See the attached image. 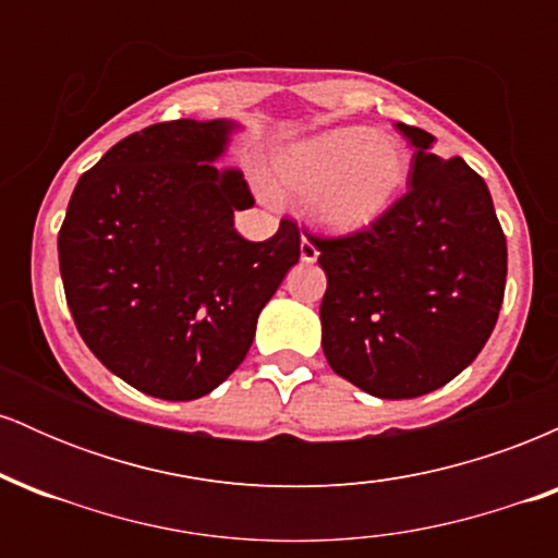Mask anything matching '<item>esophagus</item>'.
Listing matches in <instances>:
<instances>
[{
    "mask_svg": "<svg viewBox=\"0 0 558 558\" xmlns=\"http://www.w3.org/2000/svg\"><path fill=\"white\" fill-rule=\"evenodd\" d=\"M299 252H301V262H306V265H312V262H317V257H319L317 246L310 239H306V235H304V239H301Z\"/></svg>",
    "mask_w": 558,
    "mask_h": 558,
    "instance_id": "34e87169",
    "label": "esophagus"
}]
</instances>
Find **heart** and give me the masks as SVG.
Segmentation results:
<instances>
[{"label": "heart", "mask_w": 558, "mask_h": 558, "mask_svg": "<svg viewBox=\"0 0 558 558\" xmlns=\"http://www.w3.org/2000/svg\"><path fill=\"white\" fill-rule=\"evenodd\" d=\"M409 155L399 141L364 125L332 128L288 146L272 159L278 194L310 198V215L328 233L375 226L401 194Z\"/></svg>", "instance_id": "obj_1"}]
</instances>
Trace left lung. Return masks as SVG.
I'll list each match as a JSON object with an SVG mask.
<instances>
[{"label": "left lung", "instance_id": "8db88e82", "mask_svg": "<svg viewBox=\"0 0 558 558\" xmlns=\"http://www.w3.org/2000/svg\"><path fill=\"white\" fill-rule=\"evenodd\" d=\"M396 128L414 146L407 194L367 230L310 241L328 275L332 373L377 399H417L470 367L496 328L506 239L483 178L433 155L427 131Z\"/></svg>", "mask_w": 558, "mask_h": 558}]
</instances>
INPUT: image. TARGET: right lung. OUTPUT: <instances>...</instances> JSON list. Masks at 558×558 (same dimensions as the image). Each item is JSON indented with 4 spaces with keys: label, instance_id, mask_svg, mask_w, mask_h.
I'll list each match as a JSON object with an SVG mask.
<instances>
[{
    "label": "right lung",
    "instance_id": "obj_1",
    "mask_svg": "<svg viewBox=\"0 0 558 558\" xmlns=\"http://www.w3.org/2000/svg\"><path fill=\"white\" fill-rule=\"evenodd\" d=\"M233 131V120H170L131 133L83 172L57 239L81 338L155 399L220 386L299 262L291 220L257 243L233 228L235 209L254 204L241 170L213 165Z\"/></svg>",
    "mask_w": 558,
    "mask_h": 558
}]
</instances>
